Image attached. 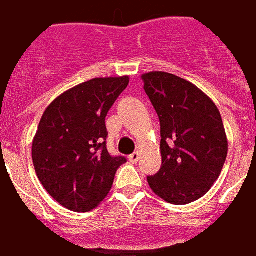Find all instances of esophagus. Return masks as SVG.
<instances>
[{"instance_id": "1", "label": "esophagus", "mask_w": 256, "mask_h": 256, "mask_svg": "<svg viewBox=\"0 0 256 256\" xmlns=\"http://www.w3.org/2000/svg\"><path fill=\"white\" fill-rule=\"evenodd\" d=\"M140 159V152L137 150V152H134V154H132V155L128 156V160L132 162V163H137Z\"/></svg>"}]
</instances>
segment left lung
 Segmentation results:
<instances>
[{
  "instance_id": "obj_1",
  "label": "left lung",
  "mask_w": 256,
  "mask_h": 256,
  "mask_svg": "<svg viewBox=\"0 0 256 256\" xmlns=\"http://www.w3.org/2000/svg\"><path fill=\"white\" fill-rule=\"evenodd\" d=\"M144 90L160 120L162 167L150 176L152 190L182 206L203 198L218 180L228 156L222 118L212 100L172 74H144Z\"/></svg>"
}]
</instances>
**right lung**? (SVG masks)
<instances>
[{"instance_id": "add662e5", "label": "right lung", "mask_w": 256, "mask_h": 256, "mask_svg": "<svg viewBox=\"0 0 256 256\" xmlns=\"http://www.w3.org/2000/svg\"><path fill=\"white\" fill-rule=\"evenodd\" d=\"M128 84V76L90 79L44 112L32 140V163L44 188L66 208H96L126 163L124 156L106 150V116Z\"/></svg>"}]
</instances>
